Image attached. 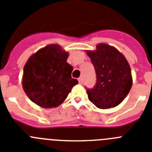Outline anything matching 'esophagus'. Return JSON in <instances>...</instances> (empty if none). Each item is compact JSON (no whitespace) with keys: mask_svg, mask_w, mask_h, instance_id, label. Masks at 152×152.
<instances>
[{"mask_svg":"<svg viewBox=\"0 0 152 152\" xmlns=\"http://www.w3.org/2000/svg\"><path fill=\"white\" fill-rule=\"evenodd\" d=\"M78 81H79V83L82 84L83 83V78H82V77H80V78L78 79Z\"/></svg>","mask_w":152,"mask_h":152,"instance_id":"1","label":"esophagus"}]
</instances>
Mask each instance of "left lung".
I'll return each instance as SVG.
<instances>
[{"instance_id":"left-lung-1","label":"left lung","mask_w":152,"mask_h":152,"mask_svg":"<svg viewBox=\"0 0 152 152\" xmlns=\"http://www.w3.org/2000/svg\"><path fill=\"white\" fill-rule=\"evenodd\" d=\"M96 74L94 88L86 89L88 98L100 109L114 107L127 96L132 86L131 70L125 57L114 47L100 43L96 51H86Z\"/></svg>"}]
</instances>
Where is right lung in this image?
I'll return each instance as SVG.
<instances>
[{"mask_svg":"<svg viewBox=\"0 0 152 152\" xmlns=\"http://www.w3.org/2000/svg\"><path fill=\"white\" fill-rule=\"evenodd\" d=\"M68 52L58 45H49L32 55L24 66L22 86L28 98L44 108L56 107L68 96L78 80L66 62Z\"/></svg>","mask_w":152,"mask_h":152,"instance_id":"1","label":"right lung"}]
</instances>
